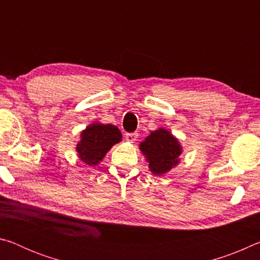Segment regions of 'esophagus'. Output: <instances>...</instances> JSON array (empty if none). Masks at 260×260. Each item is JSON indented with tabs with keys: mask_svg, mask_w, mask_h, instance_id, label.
<instances>
[{
	"mask_svg": "<svg viewBox=\"0 0 260 260\" xmlns=\"http://www.w3.org/2000/svg\"><path fill=\"white\" fill-rule=\"evenodd\" d=\"M138 136H139L138 133H126L125 134V139L128 141V142L133 143L134 141H136V139H138Z\"/></svg>",
	"mask_w": 260,
	"mask_h": 260,
	"instance_id": "1",
	"label": "esophagus"
}]
</instances>
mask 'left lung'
Returning <instances> with one entry per match:
<instances>
[{
	"label": "left lung",
	"instance_id": "obj_1",
	"mask_svg": "<svg viewBox=\"0 0 260 260\" xmlns=\"http://www.w3.org/2000/svg\"><path fill=\"white\" fill-rule=\"evenodd\" d=\"M140 150L146 156L149 169L155 175H162L179 164L182 153L180 142L171 132L158 128L140 143Z\"/></svg>",
	"mask_w": 260,
	"mask_h": 260
}]
</instances>
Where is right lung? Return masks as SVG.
<instances>
[{"label":"right lung","mask_w":260,"mask_h":260,"mask_svg":"<svg viewBox=\"0 0 260 260\" xmlns=\"http://www.w3.org/2000/svg\"><path fill=\"white\" fill-rule=\"evenodd\" d=\"M80 138L76 148L79 158L87 165L96 166L122 136L117 126L93 122L81 132Z\"/></svg>","instance_id":"obj_1"}]
</instances>
